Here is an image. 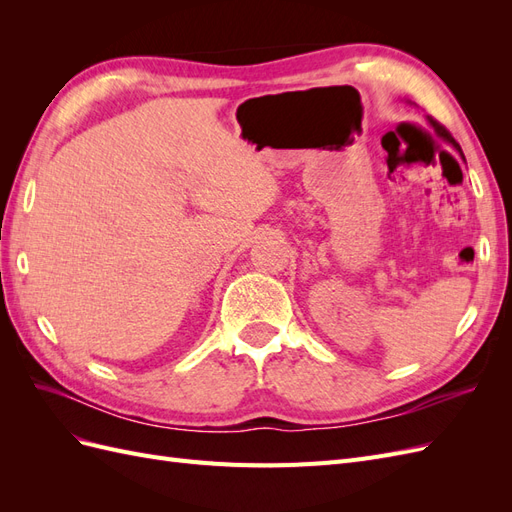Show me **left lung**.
Here are the masks:
<instances>
[{"label": "left lung", "instance_id": "1", "mask_svg": "<svg viewBox=\"0 0 512 512\" xmlns=\"http://www.w3.org/2000/svg\"><path fill=\"white\" fill-rule=\"evenodd\" d=\"M427 121H429V126H431V130H433V134H436V136L440 138V141H442V143H446L448 147H453V149L459 153V156L463 158V151H461L459 143H457L455 138H453V134L448 132V130L442 126V123H440V121H436L433 117H427Z\"/></svg>", "mask_w": 512, "mask_h": 512}]
</instances>
